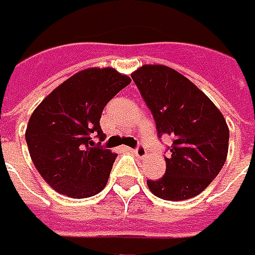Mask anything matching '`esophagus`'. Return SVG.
<instances>
[{"instance_id":"34e87169","label":"esophagus","mask_w":255,"mask_h":255,"mask_svg":"<svg viewBox=\"0 0 255 255\" xmlns=\"http://www.w3.org/2000/svg\"><path fill=\"white\" fill-rule=\"evenodd\" d=\"M133 152L136 154L137 158H140V159H143V158L146 156V148H145L143 145H137L136 149H135Z\"/></svg>"}]
</instances>
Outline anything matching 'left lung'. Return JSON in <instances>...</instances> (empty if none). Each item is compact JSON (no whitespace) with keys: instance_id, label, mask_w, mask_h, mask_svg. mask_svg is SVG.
Wrapping results in <instances>:
<instances>
[{"instance_id":"obj_1","label":"left lung","mask_w":255,"mask_h":255,"mask_svg":"<svg viewBox=\"0 0 255 255\" xmlns=\"http://www.w3.org/2000/svg\"><path fill=\"white\" fill-rule=\"evenodd\" d=\"M132 80L159 136L173 137L164 177L148 180L156 197L180 202L205 190L222 170L229 129L224 115L190 80L165 65H142Z\"/></svg>"}]
</instances>
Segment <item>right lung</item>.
Segmentation results:
<instances>
[{
  "label": "right lung",
  "instance_id": "obj_1",
  "mask_svg": "<svg viewBox=\"0 0 255 255\" xmlns=\"http://www.w3.org/2000/svg\"><path fill=\"white\" fill-rule=\"evenodd\" d=\"M129 84L115 68H88L56 87L31 113L28 152L53 190L85 199L106 187L118 154L91 139L103 136V109Z\"/></svg>",
  "mask_w": 255,
  "mask_h": 255
}]
</instances>
